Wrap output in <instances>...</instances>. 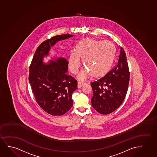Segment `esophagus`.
I'll use <instances>...</instances> for the list:
<instances>
[{
    "label": "esophagus",
    "mask_w": 157,
    "mask_h": 157,
    "mask_svg": "<svg viewBox=\"0 0 157 157\" xmlns=\"http://www.w3.org/2000/svg\"><path fill=\"white\" fill-rule=\"evenodd\" d=\"M78 88H79L82 87V86L84 85V84L83 82H78Z\"/></svg>",
    "instance_id": "esophagus-1"
}]
</instances>
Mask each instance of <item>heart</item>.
I'll return each instance as SVG.
<instances>
[{
  "label": "heart",
  "mask_w": 157,
  "mask_h": 157,
  "mask_svg": "<svg viewBox=\"0 0 157 157\" xmlns=\"http://www.w3.org/2000/svg\"><path fill=\"white\" fill-rule=\"evenodd\" d=\"M115 56V48L109 41L84 38L78 43L76 52L72 51L69 56V68L73 74L81 67V59L86 69L78 76L84 80L90 77L95 79L103 77L109 71Z\"/></svg>",
  "instance_id": "heart-1"
}]
</instances>
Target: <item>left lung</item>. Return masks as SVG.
<instances>
[{
    "label": "left lung",
    "mask_w": 157,
    "mask_h": 157,
    "mask_svg": "<svg viewBox=\"0 0 157 157\" xmlns=\"http://www.w3.org/2000/svg\"><path fill=\"white\" fill-rule=\"evenodd\" d=\"M129 71L124 50L120 47L116 66L104 77L91 82L92 105L97 112L110 114L122 104L128 88Z\"/></svg>",
    "instance_id": "8db88e82"
}]
</instances>
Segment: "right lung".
I'll use <instances>...</instances> for the list:
<instances>
[{
  "label": "right lung",
  "instance_id": "right-lung-1",
  "mask_svg": "<svg viewBox=\"0 0 157 157\" xmlns=\"http://www.w3.org/2000/svg\"><path fill=\"white\" fill-rule=\"evenodd\" d=\"M73 36L58 35L44 41L36 49L30 66L29 80L35 99L42 109L54 116H62L71 108L77 81L67 75L68 61L65 58L59 57L46 64L43 58L57 41Z\"/></svg>",
  "mask_w": 157,
  "mask_h": 157
}]
</instances>
